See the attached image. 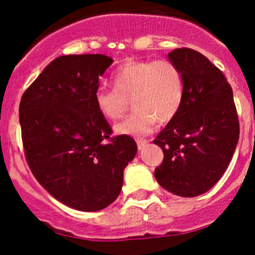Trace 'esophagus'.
Listing matches in <instances>:
<instances>
[{"label":"esophagus","instance_id":"1","mask_svg":"<svg viewBox=\"0 0 255 255\" xmlns=\"http://www.w3.org/2000/svg\"><path fill=\"white\" fill-rule=\"evenodd\" d=\"M148 144V140H145V139H136V145H138L139 149H143L145 145Z\"/></svg>","mask_w":255,"mask_h":255}]
</instances>
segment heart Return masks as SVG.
I'll return each instance as SVG.
<instances>
[{
	"mask_svg": "<svg viewBox=\"0 0 255 255\" xmlns=\"http://www.w3.org/2000/svg\"><path fill=\"white\" fill-rule=\"evenodd\" d=\"M114 89L100 88L94 105L107 120H119L131 102L135 111L115 130L119 134L143 136L155 123L167 124L184 102V76L172 60H128L112 75Z\"/></svg>",
	"mask_w": 255,
	"mask_h": 255,
	"instance_id": "1",
	"label": "heart"
}]
</instances>
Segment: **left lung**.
<instances>
[{
    "mask_svg": "<svg viewBox=\"0 0 255 255\" xmlns=\"http://www.w3.org/2000/svg\"><path fill=\"white\" fill-rule=\"evenodd\" d=\"M184 76L179 114L153 143L163 150L155 167L159 185L180 197H198L221 179L240 134L233 89L218 67L191 48L168 53Z\"/></svg>",
    "mask_w": 255,
    "mask_h": 255,
    "instance_id": "left-lung-1",
    "label": "left lung"
}]
</instances>
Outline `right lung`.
<instances>
[{
  "label": "right lung",
  "mask_w": 255,
  "mask_h": 255,
  "mask_svg": "<svg viewBox=\"0 0 255 255\" xmlns=\"http://www.w3.org/2000/svg\"><path fill=\"white\" fill-rule=\"evenodd\" d=\"M112 62L105 55L61 56L20 101L29 168L52 197L78 211H100L119 197L124 170L138 149L129 135L111 136L94 105L100 76Z\"/></svg>",
  "instance_id": "add662e5"
}]
</instances>
